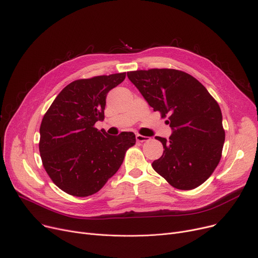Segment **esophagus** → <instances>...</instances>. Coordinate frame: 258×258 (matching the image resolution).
<instances>
[{
  "instance_id": "1",
  "label": "esophagus",
  "mask_w": 258,
  "mask_h": 258,
  "mask_svg": "<svg viewBox=\"0 0 258 258\" xmlns=\"http://www.w3.org/2000/svg\"><path fill=\"white\" fill-rule=\"evenodd\" d=\"M135 139H136V141L140 142V143L149 141V138H147V136H144V135H141V134H136L135 135Z\"/></svg>"
}]
</instances>
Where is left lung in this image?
I'll list each match as a JSON object with an SVG mask.
<instances>
[{"label": "left lung", "mask_w": 258, "mask_h": 258, "mask_svg": "<svg viewBox=\"0 0 258 258\" xmlns=\"http://www.w3.org/2000/svg\"><path fill=\"white\" fill-rule=\"evenodd\" d=\"M127 76L173 129L170 140L155 138L164 150L152 163L154 171L178 189H194L204 183L221 160L225 142L218 102L182 71L150 69L128 72Z\"/></svg>", "instance_id": "obj_1"}]
</instances>
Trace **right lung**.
I'll list each match as a JSON object with an SVG mask.
<instances>
[{
    "instance_id": "1",
    "label": "right lung",
    "mask_w": 258,
    "mask_h": 258,
    "mask_svg": "<svg viewBox=\"0 0 258 258\" xmlns=\"http://www.w3.org/2000/svg\"><path fill=\"white\" fill-rule=\"evenodd\" d=\"M125 77L126 73H118L73 81L42 117V165L53 182L69 195L87 197L99 191L135 145L133 132L111 136L95 127L104 119L106 96Z\"/></svg>"
}]
</instances>
